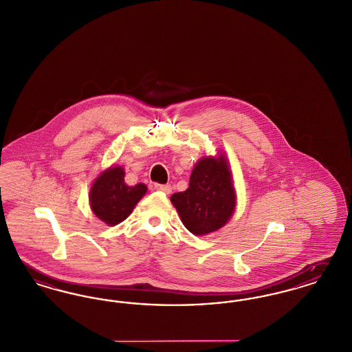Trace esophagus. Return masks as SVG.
Here are the masks:
<instances>
[{
	"instance_id": "1",
	"label": "esophagus",
	"mask_w": 352,
	"mask_h": 352,
	"mask_svg": "<svg viewBox=\"0 0 352 352\" xmlns=\"http://www.w3.org/2000/svg\"><path fill=\"white\" fill-rule=\"evenodd\" d=\"M155 188H156V190L163 192V193H167V195H169V193L172 192V186L168 184H156L155 185Z\"/></svg>"
}]
</instances>
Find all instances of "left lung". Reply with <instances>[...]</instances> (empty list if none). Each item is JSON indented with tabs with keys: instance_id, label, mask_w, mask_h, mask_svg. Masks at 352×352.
<instances>
[{
	"instance_id": "left-lung-1",
	"label": "left lung",
	"mask_w": 352,
	"mask_h": 352,
	"mask_svg": "<svg viewBox=\"0 0 352 352\" xmlns=\"http://www.w3.org/2000/svg\"><path fill=\"white\" fill-rule=\"evenodd\" d=\"M185 228L204 236L223 226L234 212L236 195L225 157H204L193 168L189 186L170 196Z\"/></svg>"
}]
</instances>
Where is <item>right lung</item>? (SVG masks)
<instances>
[{
	"mask_svg": "<svg viewBox=\"0 0 352 352\" xmlns=\"http://www.w3.org/2000/svg\"><path fill=\"white\" fill-rule=\"evenodd\" d=\"M147 186L124 183L123 168H109L94 183L90 204L95 216L109 225L124 221L138 201L146 195Z\"/></svg>",
	"mask_w": 352,
	"mask_h": 352,
	"instance_id": "1",
	"label": "right lung"
}]
</instances>
